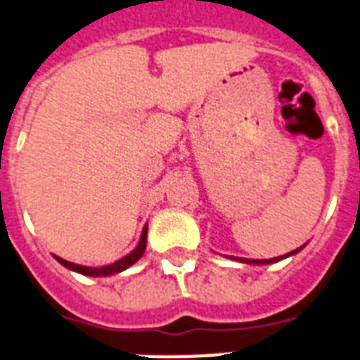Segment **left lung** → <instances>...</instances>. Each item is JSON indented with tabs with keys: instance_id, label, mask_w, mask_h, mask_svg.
Listing matches in <instances>:
<instances>
[{
	"instance_id": "8db88e82",
	"label": "left lung",
	"mask_w": 360,
	"mask_h": 360,
	"mask_svg": "<svg viewBox=\"0 0 360 360\" xmlns=\"http://www.w3.org/2000/svg\"><path fill=\"white\" fill-rule=\"evenodd\" d=\"M298 250H300V249H297V250H292V252H289V255H285V256L297 255ZM285 256H280V258H273V259H255V262H252V259H243V262H249V264H273V262H278V259H282V258H285Z\"/></svg>"
}]
</instances>
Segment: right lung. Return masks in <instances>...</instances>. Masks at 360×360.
Returning a JSON list of instances; mask_svg holds the SVG:
<instances>
[{
  "instance_id": "add662e5",
  "label": "right lung",
  "mask_w": 360,
  "mask_h": 360,
  "mask_svg": "<svg viewBox=\"0 0 360 360\" xmlns=\"http://www.w3.org/2000/svg\"><path fill=\"white\" fill-rule=\"evenodd\" d=\"M146 232H148V229L144 226L143 236H141V241H139L137 249H135L134 252H129L126 258L119 259V262H115V264L108 265V267H96V269L82 267V265H77V264H71V262H65V259L58 258V256H54V258L58 259L63 267L71 269V271H77V273H80V274H87V276H108V274L120 273V271H124V269H128L129 265H134L135 262H137V259L144 255V250H146Z\"/></svg>"
}]
</instances>
